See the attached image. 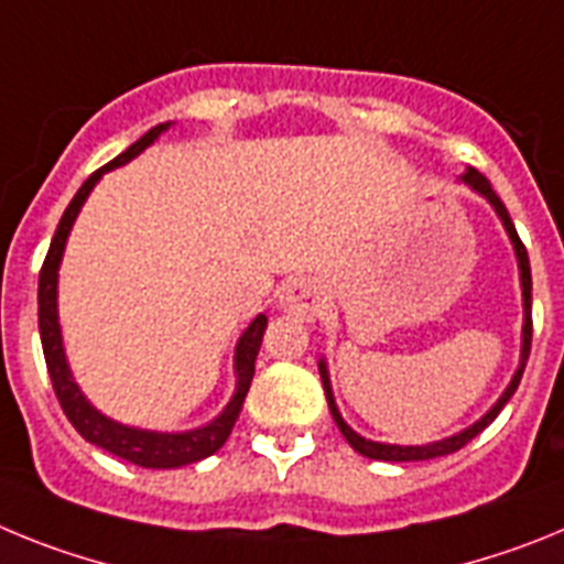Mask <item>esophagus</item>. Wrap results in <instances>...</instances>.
<instances>
[{
    "label": "esophagus",
    "instance_id": "34e87169",
    "mask_svg": "<svg viewBox=\"0 0 564 564\" xmlns=\"http://www.w3.org/2000/svg\"><path fill=\"white\" fill-rule=\"evenodd\" d=\"M279 307H282L288 316L307 318V322H311L318 313V307H322V296H318V288L313 285L311 279L299 276L291 279V282L282 288V293H279Z\"/></svg>",
    "mask_w": 564,
    "mask_h": 564
}]
</instances>
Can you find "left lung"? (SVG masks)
I'll return each mask as SVG.
<instances>
[{
  "instance_id": "obj_1",
  "label": "left lung",
  "mask_w": 564,
  "mask_h": 564,
  "mask_svg": "<svg viewBox=\"0 0 564 564\" xmlns=\"http://www.w3.org/2000/svg\"><path fill=\"white\" fill-rule=\"evenodd\" d=\"M460 183H466L471 192H477L480 197H486L488 206L495 208L497 217H500L502 228H506L508 239H511V246H514V257H517V268H520V288H522V347H520V367H517V372L511 376V383L506 387V392H502L500 398H497V403L491 406V410L486 412V415L480 417V421H475L471 426H466L463 432H457V435L452 437H443V441H435V443H423V446H395V443H378V441H367V437H361L358 432H352V426H347V421L341 417V412H338L336 406V398H333V387H330V372H327V361L325 358H318V376H322V387H325V395H327V406H330V415L333 421H336V426L341 430V435L347 437V443H350L352 449L358 452V455L370 457V460H387V463H410V460H432V457H443V455H452V452L463 449L471 437L480 435L482 430H486L488 423L495 421L497 415H500V410L508 403V398L514 395L517 387H520V378H522V370H525V361H528V352H531V262H528V251L525 246H522V239L517 237V228L514 223H511V217H508L506 206H502V200L495 194V188H491V183L482 177L477 169H466V172L460 174Z\"/></svg>"
}]
</instances>
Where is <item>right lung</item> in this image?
Returning a JSON list of instances; mask_svg holds the SVG:
<instances>
[{"instance_id": "add662e5", "label": "right lung", "mask_w": 564, "mask_h": 564, "mask_svg": "<svg viewBox=\"0 0 564 564\" xmlns=\"http://www.w3.org/2000/svg\"><path fill=\"white\" fill-rule=\"evenodd\" d=\"M172 123H158V127L149 129L141 141H134L127 152H121L115 161H109L107 166L93 172L84 181V186L78 188L76 197L69 200L67 212L62 214V223H58L56 234H53V242H50V251L44 257L42 273H39V333H42V350L44 361H47L50 381H53V390H56L58 403H62L67 421L76 426L78 435L84 441L96 443L101 449H107L109 455L121 457V460L134 463V466L143 468H181L188 463H197L203 457L214 455L220 449L223 443L231 435L234 423H237L239 410H242V401L248 395V387H251L253 378V361H257L259 344L265 336L268 316L259 313L251 325L246 327V333L239 336L237 350H234V376H237V387H234L231 401L226 403V410L220 415L208 421L206 426H197V430L186 432H152V430H138V426H127V423H118L112 417H107L104 412H98L93 403L87 401V395L82 392V387L73 378V370L67 364V352H64L62 341V325H58V268H62L64 246H67V237L73 231V223H76L78 212L87 203L89 192L96 188V183L101 181L104 174L112 172V169L123 166L132 158L143 152L147 147H152L158 138H161Z\"/></svg>"}]
</instances>
